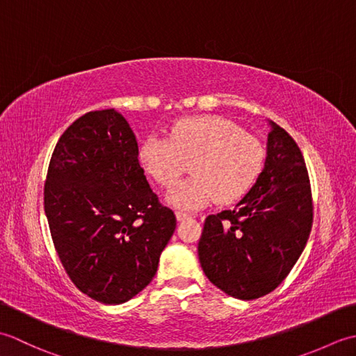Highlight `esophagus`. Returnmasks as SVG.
Wrapping results in <instances>:
<instances>
[{"label":"esophagus","mask_w":356,"mask_h":356,"mask_svg":"<svg viewBox=\"0 0 356 356\" xmlns=\"http://www.w3.org/2000/svg\"><path fill=\"white\" fill-rule=\"evenodd\" d=\"M176 218H177L179 222H182V220H186V218H191V216L186 214V213H182V211H177Z\"/></svg>","instance_id":"34e87169"}]
</instances>
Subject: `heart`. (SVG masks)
<instances>
[{
    "label": "heart",
    "mask_w": 356,
    "mask_h": 356,
    "mask_svg": "<svg viewBox=\"0 0 356 356\" xmlns=\"http://www.w3.org/2000/svg\"><path fill=\"white\" fill-rule=\"evenodd\" d=\"M266 159L261 142L220 116L180 119L166 138L140 143L139 161L161 186H171L190 163L193 172L174 185L166 200L180 209H199L214 200L232 203L251 190Z\"/></svg>",
    "instance_id": "obj_1"
}]
</instances>
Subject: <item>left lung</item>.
Wrapping results in <instances>:
<instances>
[{"label":"left lung","mask_w":356,"mask_h":356,"mask_svg":"<svg viewBox=\"0 0 356 356\" xmlns=\"http://www.w3.org/2000/svg\"><path fill=\"white\" fill-rule=\"evenodd\" d=\"M269 125L260 177L232 209L207 217L197 248L209 282L238 300L260 298L283 282L314 220L303 154L289 133Z\"/></svg>","instance_id":"obj_1"}]
</instances>
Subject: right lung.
I'll list each match as a JSON object with an SVG mask.
<instances>
[{
	"label": "right lung",
	"mask_w": 356,
	"mask_h": 356,
	"mask_svg": "<svg viewBox=\"0 0 356 356\" xmlns=\"http://www.w3.org/2000/svg\"><path fill=\"white\" fill-rule=\"evenodd\" d=\"M139 147L115 108L86 113L59 138L44 185L53 245L78 289L125 303L156 275L176 229L139 163Z\"/></svg>",
	"instance_id": "obj_1"
}]
</instances>
